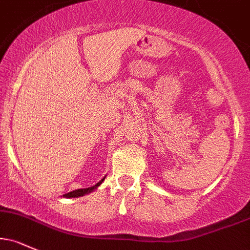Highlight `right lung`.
Instances as JSON below:
<instances>
[{
  "instance_id": "1",
  "label": "right lung",
  "mask_w": 250,
  "mask_h": 250,
  "mask_svg": "<svg viewBox=\"0 0 250 250\" xmlns=\"http://www.w3.org/2000/svg\"><path fill=\"white\" fill-rule=\"evenodd\" d=\"M105 176L103 177V179H101V181H99V182L96 183V185L91 186V187L89 188H82V189H76V190H73V191H69V193L64 194L63 195V197H67V199H70V197H81V196H84V195H88L90 193H93L95 189H97V187H99L100 185L104 181Z\"/></svg>"
}]
</instances>
